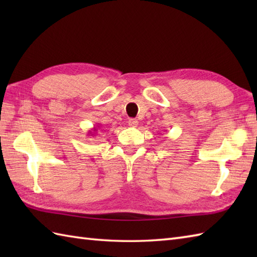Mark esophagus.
I'll return each mask as SVG.
<instances>
[{
	"mask_svg": "<svg viewBox=\"0 0 257 257\" xmlns=\"http://www.w3.org/2000/svg\"><path fill=\"white\" fill-rule=\"evenodd\" d=\"M128 124L130 127H137L138 125V120L137 119H129L128 120Z\"/></svg>",
	"mask_w": 257,
	"mask_h": 257,
	"instance_id": "34e87169",
	"label": "esophagus"
}]
</instances>
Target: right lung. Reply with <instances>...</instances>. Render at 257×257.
Returning a JSON list of instances; mask_svg holds the SVG:
<instances>
[{"instance_id":"obj_1","label":"right lung","mask_w":257,"mask_h":257,"mask_svg":"<svg viewBox=\"0 0 257 257\" xmlns=\"http://www.w3.org/2000/svg\"><path fill=\"white\" fill-rule=\"evenodd\" d=\"M97 128H99V125H98V127H94L91 130H89V132H88V136H96L95 134H96V132H97Z\"/></svg>"}]
</instances>
